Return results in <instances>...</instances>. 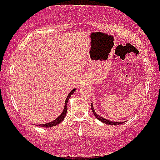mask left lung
<instances>
[{
	"label": "left lung",
	"instance_id": "left-lung-1",
	"mask_svg": "<svg viewBox=\"0 0 160 160\" xmlns=\"http://www.w3.org/2000/svg\"><path fill=\"white\" fill-rule=\"evenodd\" d=\"M91 109H92V111L93 114H94V115L95 116V118H96L97 119H98L100 121L103 122V123L109 124V125H119V124L123 123V122H113V121H108V120L105 119V118H102V117H101V116H99L98 115H97V114L95 113L94 109H93V106L92 105V103H91Z\"/></svg>",
	"mask_w": 160,
	"mask_h": 160
}]
</instances>
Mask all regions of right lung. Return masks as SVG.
<instances>
[{
  "instance_id": "1",
  "label": "right lung",
  "mask_w": 160,
  "mask_h": 160,
  "mask_svg": "<svg viewBox=\"0 0 160 160\" xmlns=\"http://www.w3.org/2000/svg\"><path fill=\"white\" fill-rule=\"evenodd\" d=\"M76 89H73L71 92H70L69 94H68L67 98H66V101H65V108H64V110L62 112V113L60 115L59 117H58L57 119H55L54 121H52V122H50V123H45V124H40V125H39V126H42V127H52V126H54L56 125H57V124H59L61 123V122L63 121L64 119H65V116H66V113H67V110H68V107H67V104H68V101L69 100V98H70V96H71V95L75 92Z\"/></svg>"
}]
</instances>
